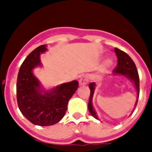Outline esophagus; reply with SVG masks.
I'll use <instances>...</instances> for the list:
<instances>
[{"mask_svg":"<svg viewBox=\"0 0 152 152\" xmlns=\"http://www.w3.org/2000/svg\"><path fill=\"white\" fill-rule=\"evenodd\" d=\"M88 80H89V75H84L80 77V80H79V84H80V86L86 85L88 84Z\"/></svg>","mask_w":152,"mask_h":152,"instance_id":"34e87169","label":"esophagus"}]
</instances>
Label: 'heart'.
Here are the masks:
<instances>
[{
	"instance_id": "1",
	"label": "heart",
	"mask_w": 152,
	"mask_h": 152,
	"mask_svg": "<svg viewBox=\"0 0 152 152\" xmlns=\"http://www.w3.org/2000/svg\"><path fill=\"white\" fill-rule=\"evenodd\" d=\"M113 60L112 59H107V61H105V63H104V67L105 68H110V67L113 64Z\"/></svg>"
}]
</instances>
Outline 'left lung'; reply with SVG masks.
Returning <instances> with one entry per match:
<instances>
[{
	"instance_id": "left-lung-1",
	"label": "left lung",
	"mask_w": 152,
	"mask_h": 152,
	"mask_svg": "<svg viewBox=\"0 0 152 152\" xmlns=\"http://www.w3.org/2000/svg\"><path fill=\"white\" fill-rule=\"evenodd\" d=\"M114 51H115V53L117 56L118 63L115 69L113 71V72L115 75H124L125 77H127L129 80H130L133 83L137 92V100L135 104V106H136L139 96V77L136 66H135V63L132 61V59L126 54V52L117 49V48H115ZM95 87H96V84L94 82H91L89 84L91 94H90L89 102H88V110H89V112L91 113V115L95 119H98L97 115H96L92 104V99L93 96H94V93Z\"/></svg>"
}]
</instances>
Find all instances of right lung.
Segmentation results:
<instances>
[{
	"label": "right lung",
	"mask_w": 152,
	"mask_h": 152,
	"mask_svg": "<svg viewBox=\"0 0 152 152\" xmlns=\"http://www.w3.org/2000/svg\"><path fill=\"white\" fill-rule=\"evenodd\" d=\"M47 51L46 45L35 49L21 64L17 81V100L20 112L29 122L41 126L58 123L67 110L68 100L78 88L77 80L64 83L45 91L33 70L41 66L40 55Z\"/></svg>",
	"instance_id": "obj_1"
}]
</instances>
